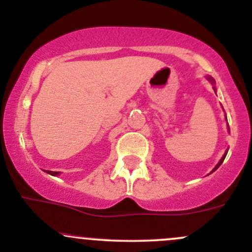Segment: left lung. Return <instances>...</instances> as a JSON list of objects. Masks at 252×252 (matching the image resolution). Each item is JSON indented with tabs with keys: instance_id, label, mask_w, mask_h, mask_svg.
Here are the masks:
<instances>
[{
	"instance_id": "obj_1",
	"label": "left lung",
	"mask_w": 252,
	"mask_h": 252,
	"mask_svg": "<svg viewBox=\"0 0 252 252\" xmlns=\"http://www.w3.org/2000/svg\"><path fill=\"white\" fill-rule=\"evenodd\" d=\"M207 79H208V80H209V81H211V82H212V84H214V79H213V77H211V76H208V77H207ZM214 91H215V87H214ZM228 130H229V128H228ZM226 154H227V153H225V154H223V157H222V158H221V160H220V161H219V164H218V165H217V166H215L214 168H213V171H212V172H214V171H215V170H217V168H218V167H219L221 164H222V161H223V160H225V158H226Z\"/></svg>"
}]
</instances>
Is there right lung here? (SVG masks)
<instances>
[{
    "label": "right lung",
    "mask_w": 252,
    "mask_h": 252,
    "mask_svg": "<svg viewBox=\"0 0 252 252\" xmlns=\"http://www.w3.org/2000/svg\"><path fill=\"white\" fill-rule=\"evenodd\" d=\"M46 173H49V175H51V176H59L60 175V172H54V171H45Z\"/></svg>",
    "instance_id": "obj_1"
}]
</instances>
